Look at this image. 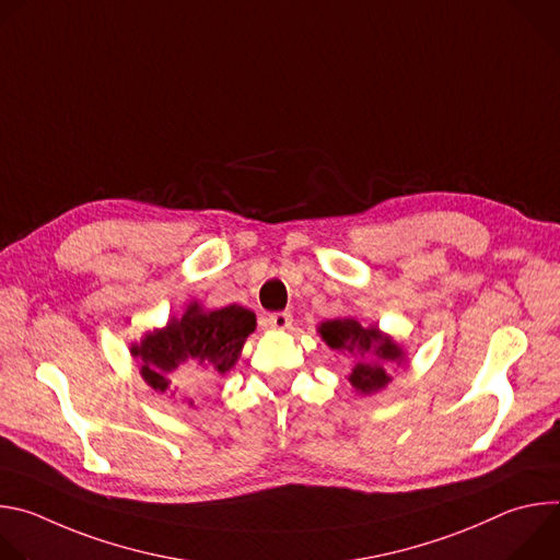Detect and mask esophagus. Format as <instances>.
Here are the masks:
<instances>
[{"label": "esophagus", "instance_id": "esophagus-1", "mask_svg": "<svg viewBox=\"0 0 560 560\" xmlns=\"http://www.w3.org/2000/svg\"><path fill=\"white\" fill-rule=\"evenodd\" d=\"M268 324L275 330H288L292 326V314L285 312V310L283 312H272V314H268Z\"/></svg>", "mask_w": 560, "mask_h": 560}]
</instances>
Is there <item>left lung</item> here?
Instances as JSON below:
<instances>
[{
	"label": "left lung",
	"instance_id": "8db88e82",
	"mask_svg": "<svg viewBox=\"0 0 560 560\" xmlns=\"http://www.w3.org/2000/svg\"><path fill=\"white\" fill-rule=\"evenodd\" d=\"M322 332L324 341L332 348V350H354L359 348L361 357L370 350H374L378 363H363L359 361L352 368L350 374V383L361 392V394H372L381 387L387 385L389 376L383 370L381 363L385 365H404V352L396 343H392V339L383 337L376 328H363L354 318H335V322L322 324L318 328Z\"/></svg>",
	"mask_w": 560,
	"mask_h": 560
}]
</instances>
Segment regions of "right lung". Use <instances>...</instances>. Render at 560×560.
Returning a JSON list of instances; mask_svg holds the SVG:
<instances>
[{
	"label": "right lung",
	"instance_id": "1",
	"mask_svg": "<svg viewBox=\"0 0 560 560\" xmlns=\"http://www.w3.org/2000/svg\"><path fill=\"white\" fill-rule=\"evenodd\" d=\"M255 328V314L242 305L203 312L195 303L182 318H173L164 330L148 335L141 346H135L132 357L141 361V374L148 385L166 392L184 363L225 374Z\"/></svg>",
	"mask_w": 560,
	"mask_h": 560
}]
</instances>
